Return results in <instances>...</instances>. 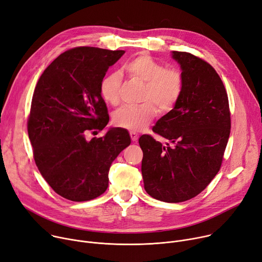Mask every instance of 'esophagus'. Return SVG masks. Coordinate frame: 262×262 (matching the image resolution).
I'll list each match as a JSON object with an SVG mask.
<instances>
[{
    "mask_svg": "<svg viewBox=\"0 0 262 262\" xmlns=\"http://www.w3.org/2000/svg\"><path fill=\"white\" fill-rule=\"evenodd\" d=\"M129 135H130V138H132V140H133L134 142H136V141L138 140L139 136H138V134H137V133H135V132H130V133H129Z\"/></svg>",
    "mask_w": 262,
    "mask_h": 262,
    "instance_id": "obj_1",
    "label": "esophagus"
}]
</instances>
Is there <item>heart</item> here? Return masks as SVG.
<instances>
[{
    "label": "heart",
    "mask_w": 262,
    "mask_h": 262,
    "mask_svg": "<svg viewBox=\"0 0 262 262\" xmlns=\"http://www.w3.org/2000/svg\"><path fill=\"white\" fill-rule=\"evenodd\" d=\"M124 71L133 79L145 84L142 96L144 103L139 106H124L118 110L113 120L119 127L140 132L150 123L156 111L165 114L176 105L183 92V75L176 68H166L147 54L134 57L124 65ZM121 85L120 73H111L104 77L100 84V94L104 101L113 106L118 105Z\"/></svg>",
    "instance_id": "heart-1"
}]
</instances>
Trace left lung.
<instances>
[{"mask_svg": "<svg viewBox=\"0 0 262 262\" xmlns=\"http://www.w3.org/2000/svg\"><path fill=\"white\" fill-rule=\"evenodd\" d=\"M182 71L184 87L173 108L139 139L143 151L144 188L152 198L178 203L196 197L220 169L231 133L228 94L215 69L184 51H171Z\"/></svg>", "mask_w": 262, "mask_h": 262, "instance_id": "1", "label": "left lung"}]
</instances>
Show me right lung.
Here are the masks:
<instances>
[{"label": "right lung", "mask_w": 262, "mask_h": 262, "mask_svg": "<svg viewBox=\"0 0 262 262\" xmlns=\"http://www.w3.org/2000/svg\"><path fill=\"white\" fill-rule=\"evenodd\" d=\"M124 50L76 47L61 54L40 77L27 122L33 158L57 194L89 201L108 186V171L130 144L126 129L111 127L104 137L86 140L110 121L100 84Z\"/></svg>", "instance_id": "right-lung-1"}]
</instances>
